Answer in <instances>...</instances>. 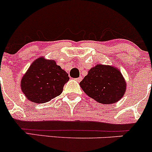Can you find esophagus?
Returning <instances> with one entry per match:
<instances>
[{
    "label": "esophagus",
    "mask_w": 152,
    "mask_h": 152,
    "mask_svg": "<svg viewBox=\"0 0 152 152\" xmlns=\"http://www.w3.org/2000/svg\"><path fill=\"white\" fill-rule=\"evenodd\" d=\"M76 81H77V82H81V81H82V76H79V78H76Z\"/></svg>",
    "instance_id": "34e87169"
}]
</instances>
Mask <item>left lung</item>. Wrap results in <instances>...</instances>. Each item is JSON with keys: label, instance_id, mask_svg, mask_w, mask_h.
<instances>
[{"label": "left lung", "instance_id": "8db88e82", "mask_svg": "<svg viewBox=\"0 0 152 152\" xmlns=\"http://www.w3.org/2000/svg\"><path fill=\"white\" fill-rule=\"evenodd\" d=\"M79 85L89 97L105 104L116 103L123 97L126 89L120 70L104 65L92 67Z\"/></svg>", "mask_w": 152, "mask_h": 152}]
</instances>
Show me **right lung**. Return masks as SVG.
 I'll list each match as a JSON object with an SVG mask.
<instances>
[{
	"mask_svg": "<svg viewBox=\"0 0 152 152\" xmlns=\"http://www.w3.org/2000/svg\"><path fill=\"white\" fill-rule=\"evenodd\" d=\"M68 80V74L54 60L39 57L23 76L21 90L31 102L45 103L59 96Z\"/></svg>",
	"mask_w": 152,
	"mask_h": 152,
	"instance_id": "1",
	"label": "right lung"
}]
</instances>
